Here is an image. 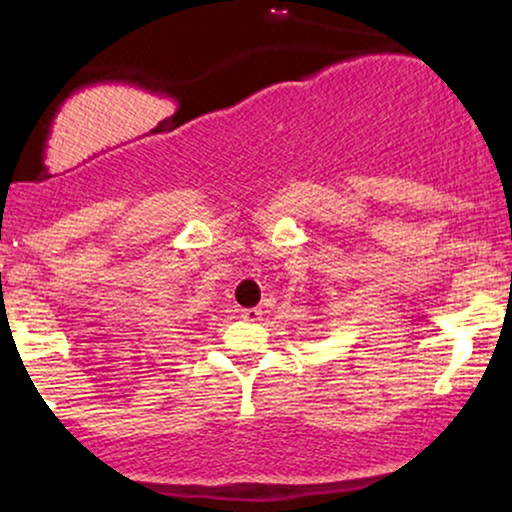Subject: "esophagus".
<instances>
[{
	"instance_id": "1",
	"label": "esophagus",
	"mask_w": 512,
	"mask_h": 512,
	"mask_svg": "<svg viewBox=\"0 0 512 512\" xmlns=\"http://www.w3.org/2000/svg\"><path fill=\"white\" fill-rule=\"evenodd\" d=\"M261 307H244L242 310V319L244 321H258L261 319Z\"/></svg>"
}]
</instances>
